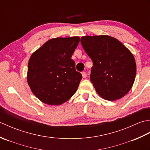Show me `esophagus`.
Segmentation results:
<instances>
[{"mask_svg":"<svg viewBox=\"0 0 150 150\" xmlns=\"http://www.w3.org/2000/svg\"><path fill=\"white\" fill-rule=\"evenodd\" d=\"M82 77L83 78H86V77H87V73H86V72H84V71H83V72H82Z\"/></svg>","mask_w":150,"mask_h":150,"instance_id":"34e87169","label":"esophagus"}]
</instances>
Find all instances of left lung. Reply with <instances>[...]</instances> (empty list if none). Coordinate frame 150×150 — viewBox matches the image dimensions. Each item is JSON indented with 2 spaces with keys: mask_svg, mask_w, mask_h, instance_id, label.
Masks as SVG:
<instances>
[{
  "mask_svg": "<svg viewBox=\"0 0 150 150\" xmlns=\"http://www.w3.org/2000/svg\"><path fill=\"white\" fill-rule=\"evenodd\" d=\"M81 42L93 61L90 81L97 93L108 100L119 99L128 93L136 75L131 52L108 35L82 37Z\"/></svg>",
  "mask_w": 150,
  "mask_h": 150,
  "instance_id": "1",
  "label": "left lung"
}]
</instances>
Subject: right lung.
<instances>
[{
  "label": "right lung",
  "instance_id": "add662e5",
  "mask_svg": "<svg viewBox=\"0 0 150 150\" xmlns=\"http://www.w3.org/2000/svg\"><path fill=\"white\" fill-rule=\"evenodd\" d=\"M79 37L52 39L36 50L28 62L27 81L31 91L42 103L60 105L77 90L82 79L71 56Z\"/></svg>",
  "mask_w": 150,
  "mask_h": 150
}]
</instances>
